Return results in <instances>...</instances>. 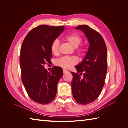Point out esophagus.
Returning a JSON list of instances; mask_svg holds the SVG:
<instances>
[{"mask_svg":"<svg viewBox=\"0 0 128 128\" xmlns=\"http://www.w3.org/2000/svg\"><path fill=\"white\" fill-rule=\"evenodd\" d=\"M68 72V70H67L66 69H63V73L64 74H66V73Z\"/></svg>","mask_w":128,"mask_h":128,"instance_id":"esophagus-1","label":"esophagus"}]
</instances>
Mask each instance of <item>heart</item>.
Wrapping results in <instances>:
<instances>
[{
  "label": "heart",
  "mask_w": 128,
  "mask_h": 128,
  "mask_svg": "<svg viewBox=\"0 0 128 128\" xmlns=\"http://www.w3.org/2000/svg\"><path fill=\"white\" fill-rule=\"evenodd\" d=\"M64 39L69 42L74 47H78L82 41V38L79 34L76 33H72L66 34V36H64ZM59 45V41L57 39L54 40L52 43L50 50L52 53L54 55H56L58 53ZM77 52L78 54H82L84 52V48H78ZM77 59L74 56H62L56 60V66L66 69L70 68L76 64H77Z\"/></svg>",
  "instance_id": "1"
}]
</instances>
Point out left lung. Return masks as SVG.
<instances>
[{"mask_svg":"<svg viewBox=\"0 0 128 128\" xmlns=\"http://www.w3.org/2000/svg\"><path fill=\"white\" fill-rule=\"evenodd\" d=\"M76 29L84 32L90 47L83 61L75 67L78 72H72V92L78 103L88 104L98 98L104 87L108 65L107 47L100 34L88 26H78Z\"/></svg>","mask_w":128,"mask_h":128,"instance_id":"obj_1","label":"left lung"}]
</instances>
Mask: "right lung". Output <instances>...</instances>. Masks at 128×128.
Returning <instances> with one entry per match:
<instances>
[{"label": "right lung", "mask_w": 128, "mask_h": 128, "mask_svg": "<svg viewBox=\"0 0 128 128\" xmlns=\"http://www.w3.org/2000/svg\"><path fill=\"white\" fill-rule=\"evenodd\" d=\"M64 26L40 25L32 30L22 43L20 56L21 78L29 97L35 102L47 104L56 98L57 85L63 74L60 67L50 72L44 66L52 58L50 46Z\"/></svg>", "instance_id": "1"}]
</instances>
